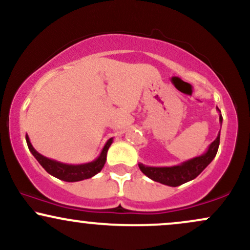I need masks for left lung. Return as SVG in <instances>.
Segmentation results:
<instances>
[{
    "instance_id": "obj_1",
    "label": "left lung",
    "mask_w": 250,
    "mask_h": 250,
    "mask_svg": "<svg viewBox=\"0 0 250 250\" xmlns=\"http://www.w3.org/2000/svg\"><path fill=\"white\" fill-rule=\"evenodd\" d=\"M220 113V123L222 125V115H221L220 109L217 108ZM220 146V133L216 139L209 145L206 153L200 156L193 157V159L185 161L180 165L171 166V167H148V166L139 163V168L146 176L162 185L169 186V187H177L183 183L189 182L194 180L205 170V168L214 160L216 156L217 149Z\"/></svg>"
}]
</instances>
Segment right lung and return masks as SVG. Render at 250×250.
Listing matches in <instances>:
<instances>
[{"label": "right lung", "instance_id": "obj_1", "mask_svg": "<svg viewBox=\"0 0 250 250\" xmlns=\"http://www.w3.org/2000/svg\"><path fill=\"white\" fill-rule=\"evenodd\" d=\"M25 141H27L30 153L34 155V157L45 169L47 173L53 175L54 177H57V179L65 181V182H77V181L90 179V177L95 176L97 173L102 170L105 160H107L108 149L110 147L111 143H113V137L105 142L104 147H103L101 154L99 155L97 159L91 162L82 163V165H67V163L59 162L56 160L48 159V157L43 156L39 151L35 150V148L30 143L28 135H25Z\"/></svg>", "mask_w": 250, "mask_h": 250}]
</instances>
